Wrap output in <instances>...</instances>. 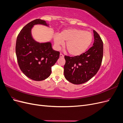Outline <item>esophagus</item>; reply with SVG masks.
Wrapping results in <instances>:
<instances>
[{"label": "esophagus", "instance_id": "obj_1", "mask_svg": "<svg viewBox=\"0 0 123 123\" xmlns=\"http://www.w3.org/2000/svg\"><path fill=\"white\" fill-rule=\"evenodd\" d=\"M64 56L63 55L62 53H60V54H59V57H60V58H64Z\"/></svg>", "mask_w": 123, "mask_h": 123}]
</instances>
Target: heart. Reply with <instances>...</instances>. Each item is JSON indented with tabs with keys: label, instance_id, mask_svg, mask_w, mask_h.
<instances>
[{
	"label": "heart",
	"instance_id": "1",
	"mask_svg": "<svg viewBox=\"0 0 123 123\" xmlns=\"http://www.w3.org/2000/svg\"><path fill=\"white\" fill-rule=\"evenodd\" d=\"M93 37L90 32L78 29H68L62 31L59 35L54 37V42L59 49L66 42L65 47L69 53L76 56L84 53L92 42Z\"/></svg>",
	"mask_w": 123,
	"mask_h": 123
}]
</instances>
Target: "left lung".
I'll use <instances>...</instances> for the list:
<instances>
[{"instance_id":"obj_1","label":"left lung","mask_w":123,"mask_h":123,"mask_svg":"<svg viewBox=\"0 0 123 123\" xmlns=\"http://www.w3.org/2000/svg\"><path fill=\"white\" fill-rule=\"evenodd\" d=\"M94 42L84 53L74 57L65 56L64 76L73 84L87 82L97 73L103 56V43L98 33L93 30Z\"/></svg>"}]
</instances>
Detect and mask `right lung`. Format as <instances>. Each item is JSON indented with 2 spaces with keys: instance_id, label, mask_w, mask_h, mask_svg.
<instances>
[{
  "instance_id": "add662e5",
  "label": "right lung",
  "mask_w": 123,
  "mask_h": 123,
  "mask_svg": "<svg viewBox=\"0 0 123 123\" xmlns=\"http://www.w3.org/2000/svg\"><path fill=\"white\" fill-rule=\"evenodd\" d=\"M36 25L49 27V24L40 19L26 25L17 36L15 50L21 71L29 79L41 81L50 75L51 67L59 58V52L52 49L51 42L40 43L33 38L32 29Z\"/></svg>"
}]
</instances>
